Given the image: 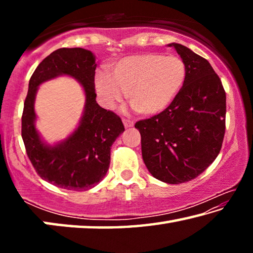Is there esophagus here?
I'll return each mask as SVG.
<instances>
[{
	"instance_id": "34e87169",
	"label": "esophagus",
	"mask_w": 253,
	"mask_h": 253,
	"mask_svg": "<svg viewBox=\"0 0 253 253\" xmlns=\"http://www.w3.org/2000/svg\"><path fill=\"white\" fill-rule=\"evenodd\" d=\"M123 123H124V126H125L126 128H129V127H132V126H134V122H132L131 119H126V118H124V119H123Z\"/></svg>"
}]
</instances>
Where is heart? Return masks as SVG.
<instances>
[{
	"label": "heart",
	"mask_w": 253,
	"mask_h": 253,
	"mask_svg": "<svg viewBox=\"0 0 253 253\" xmlns=\"http://www.w3.org/2000/svg\"><path fill=\"white\" fill-rule=\"evenodd\" d=\"M185 78L186 65L178 55L142 53L119 60L111 77L107 72H98L95 88L107 108L121 100L124 91L137 113L155 115L170 105Z\"/></svg>",
	"instance_id": "b5f03b06"
}]
</instances>
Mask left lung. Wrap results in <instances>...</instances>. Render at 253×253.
Segmentation results:
<instances>
[{"instance_id":"left-lung-1","label":"left lung","mask_w":253,"mask_h":253,"mask_svg":"<svg viewBox=\"0 0 253 253\" xmlns=\"http://www.w3.org/2000/svg\"><path fill=\"white\" fill-rule=\"evenodd\" d=\"M186 65V78L170 105L135 124L142 155L154 177L169 184L188 182L203 173L221 151L225 132V91L207 59L169 43Z\"/></svg>"}]
</instances>
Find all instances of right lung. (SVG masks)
Returning <instances> with one entry per match:
<instances>
[{
  "label": "right lung",
  "instance_id": "right-lung-1",
  "mask_svg": "<svg viewBox=\"0 0 253 253\" xmlns=\"http://www.w3.org/2000/svg\"><path fill=\"white\" fill-rule=\"evenodd\" d=\"M96 59L83 48L53 51L34 70L22 114V138L29 160L42 179L69 191H85L105 177L110 163V147L125 130L122 119L97 104ZM59 75L75 78L84 87L86 102L79 127L62 142L46 144L35 128L34 100L37 88Z\"/></svg>",
  "mask_w": 253,
  "mask_h": 253
}]
</instances>
